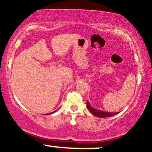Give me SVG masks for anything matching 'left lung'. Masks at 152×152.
<instances>
[{
  "mask_svg": "<svg viewBox=\"0 0 152 152\" xmlns=\"http://www.w3.org/2000/svg\"><path fill=\"white\" fill-rule=\"evenodd\" d=\"M86 106H87V108H88V109L90 111V112L91 113V114H93L94 116H97V117H99V118L109 117V116H114L115 114H117V113L107 112V111H101V110H98V109H95V108L92 107V106L90 105L88 101H87V102H86Z\"/></svg>",
  "mask_w": 152,
  "mask_h": 152,
  "instance_id": "8db88e82",
  "label": "left lung"
}]
</instances>
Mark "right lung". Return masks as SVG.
<instances>
[{"mask_svg":"<svg viewBox=\"0 0 152 152\" xmlns=\"http://www.w3.org/2000/svg\"><path fill=\"white\" fill-rule=\"evenodd\" d=\"M54 112H55V111H53V113H54ZM53 113H52V114H53Z\"/></svg>","mask_w":152,"mask_h":152,"instance_id":"add662e5","label":"right lung"}]
</instances>
